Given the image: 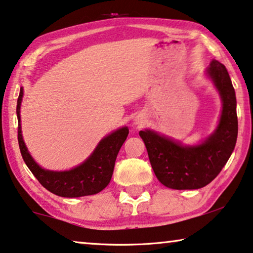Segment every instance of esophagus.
Masks as SVG:
<instances>
[{
	"mask_svg": "<svg viewBox=\"0 0 253 253\" xmlns=\"http://www.w3.org/2000/svg\"><path fill=\"white\" fill-rule=\"evenodd\" d=\"M138 123H141V122H140V120H138V122H137V124H138Z\"/></svg>",
	"mask_w": 253,
	"mask_h": 253,
	"instance_id": "esophagus-1",
	"label": "esophagus"
}]
</instances>
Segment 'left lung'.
Here are the masks:
<instances>
[{
	"instance_id": "8db88e82",
	"label": "left lung",
	"mask_w": 253,
	"mask_h": 253,
	"mask_svg": "<svg viewBox=\"0 0 253 253\" xmlns=\"http://www.w3.org/2000/svg\"><path fill=\"white\" fill-rule=\"evenodd\" d=\"M208 73L222 99L216 130L197 147H182L151 130H141L152 169L164 186L172 189H199L221 172L236 144L238 123L236 96L226 66L212 60Z\"/></svg>"
}]
</instances>
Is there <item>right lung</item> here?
<instances>
[{
    "label": "right lung",
    "instance_id": "obj_1",
    "mask_svg": "<svg viewBox=\"0 0 253 253\" xmlns=\"http://www.w3.org/2000/svg\"><path fill=\"white\" fill-rule=\"evenodd\" d=\"M21 98L23 89L20 88L19 97L17 101L19 149L25 164L39 182L50 193L62 197L88 196L104 189L112 177L117 155L127 138V127L120 128L103 138L90 157L76 169L65 172L45 170L33 161L23 141L19 115Z\"/></svg>",
    "mask_w": 253,
    "mask_h": 253
}]
</instances>
